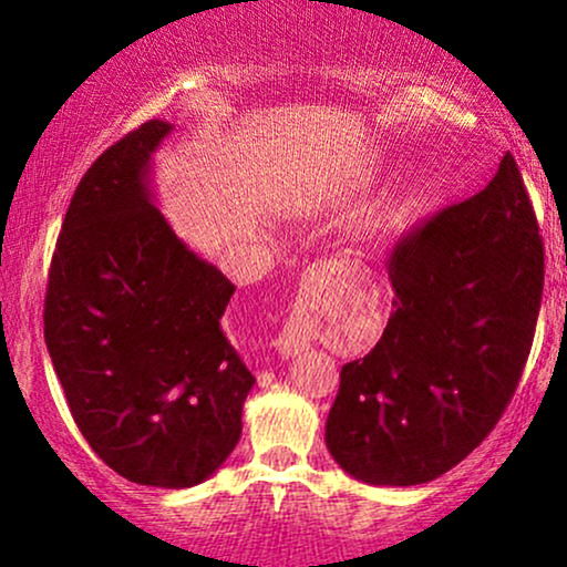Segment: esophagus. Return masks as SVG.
I'll use <instances>...</instances> for the list:
<instances>
[{"label": "esophagus", "instance_id": "esophagus-1", "mask_svg": "<svg viewBox=\"0 0 567 567\" xmlns=\"http://www.w3.org/2000/svg\"><path fill=\"white\" fill-rule=\"evenodd\" d=\"M309 343H311L309 322H306V317L296 309L288 317V322H285L282 333L275 338V347L282 357H296L301 354L303 349H309Z\"/></svg>", "mask_w": 567, "mask_h": 567}]
</instances>
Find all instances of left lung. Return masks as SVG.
<instances>
[{
    "label": "left lung",
    "instance_id": "left-lung-1",
    "mask_svg": "<svg viewBox=\"0 0 567 567\" xmlns=\"http://www.w3.org/2000/svg\"><path fill=\"white\" fill-rule=\"evenodd\" d=\"M381 341L341 368L324 442L368 485H421L498 424L528 362L544 243L509 152L483 192L445 207L389 256Z\"/></svg>",
    "mask_w": 567,
    "mask_h": 567
}]
</instances>
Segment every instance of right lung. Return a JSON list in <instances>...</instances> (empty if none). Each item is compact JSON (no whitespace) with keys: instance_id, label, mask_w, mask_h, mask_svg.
Masks as SVG:
<instances>
[{"instance_id":"right-lung-1","label":"right lung","mask_w":567,"mask_h":567,"mask_svg":"<svg viewBox=\"0 0 567 567\" xmlns=\"http://www.w3.org/2000/svg\"><path fill=\"white\" fill-rule=\"evenodd\" d=\"M171 130L143 122L84 173L50 264L44 343L97 458L181 491L229 458L256 379L220 328L237 288L154 207L152 154Z\"/></svg>"}]
</instances>
